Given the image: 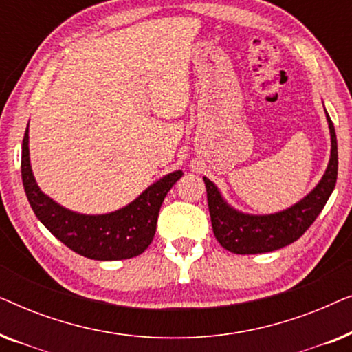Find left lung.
Masks as SVG:
<instances>
[{
    "label": "left lung",
    "mask_w": 352,
    "mask_h": 352,
    "mask_svg": "<svg viewBox=\"0 0 352 352\" xmlns=\"http://www.w3.org/2000/svg\"><path fill=\"white\" fill-rule=\"evenodd\" d=\"M327 120L331 136L329 166L316 189L292 208L267 216L239 213L226 204L213 182L204 177L214 237L226 250L237 254L274 252L293 243L311 228L330 199L338 176V146L329 113Z\"/></svg>",
    "instance_id": "8db88e82"
}]
</instances>
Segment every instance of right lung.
Instances as JSON below:
<instances>
[{
  "instance_id": "add662e5",
  "label": "right lung",
  "mask_w": 352,
  "mask_h": 352,
  "mask_svg": "<svg viewBox=\"0 0 352 352\" xmlns=\"http://www.w3.org/2000/svg\"><path fill=\"white\" fill-rule=\"evenodd\" d=\"M22 182L28 204L46 229L75 253L98 261L128 259L144 253L153 240L158 211L182 171L162 177L124 208L109 214L86 216L69 211L43 194L33 177L28 157V128L22 141Z\"/></svg>"
}]
</instances>
